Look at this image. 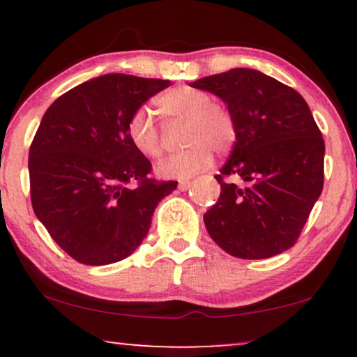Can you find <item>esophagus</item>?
<instances>
[{
	"label": "esophagus",
	"mask_w": 357,
	"mask_h": 357,
	"mask_svg": "<svg viewBox=\"0 0 357 357\" xmlns=\"http://www.w3.org/2000/svg\"><path fill=\"white\" fill-rule=\"evenodd\" d=\"M190 187H192V182H188V180H182V182H178V188L182 190V192L188 190Z\"/></svg>",
	"instance_id": "34e87169"
}]
</instances>
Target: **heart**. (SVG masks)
Wrapping results in <instances>:
<instances>
[{
    "label": "heart",
    "instance_id": "heart-1",
    "mask_svg": "<svg viewBox=\"0 0 357 357\" xmlns=\"http://www.w3.org/2000/svg\"><path fill=\"white\" fill-rule=\"evenodd\" d=\"M158 107L169 120L187 121L183 143L187 148L165 159L158 167L159 175L190 178L213 162V151L227 154L237 141L236 116L226 105L214 104L213 97L190 86L174 87L158 99ZM126 133L136 151L146 158H160L164 143L149 112L139 109L131 114Z\"/></svg>",
    "mask_w": 357,
    "mask_h": 357
}]
</instances>
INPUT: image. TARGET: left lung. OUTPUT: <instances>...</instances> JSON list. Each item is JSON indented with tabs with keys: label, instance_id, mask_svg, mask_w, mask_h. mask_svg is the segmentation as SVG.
<instances>
[{
	"label": "left lung",
	"instance_id": "8db88e82",
	"mask_svg": "<svg viewBox=\"0 0 357 357\" xmlns=\"http://www.w3.org/2000/svg\"><path fill=\"white\" fill-rule=\"evenodd\" d=\"M190 86L221 97L237 121V141L216 175L221 195L203 216L208 234L243 260L291 248L324 190L325 141L304 97L247 68Z\"/></svg>",
	"mask_w": 357,
	"mask_h": 357
}]
</instances>
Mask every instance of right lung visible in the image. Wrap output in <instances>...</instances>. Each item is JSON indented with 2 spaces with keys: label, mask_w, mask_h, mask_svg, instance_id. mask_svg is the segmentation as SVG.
I'll list each match as a JSON object with an SVG mask.
<instances>
[{
  "label": "right lung",
  "mask_w": 357,
  "mask_h": 357,
  "mask_svg": "<svg viewBox=\"0 0 357 357\" xmlns=\"http://www.w3.org/2000/svg\"><path fill=\"white\" fill-rule=\"evenodd\" d=\"M170 81L104 75L48 107L29 149L31 199L53 241L76 261L110 265L148 236L154 209L177 182L149 178L126 133L133 112Z\"/></svg>",
  "instance_id": "right-lung-1"
}]
</instances>
